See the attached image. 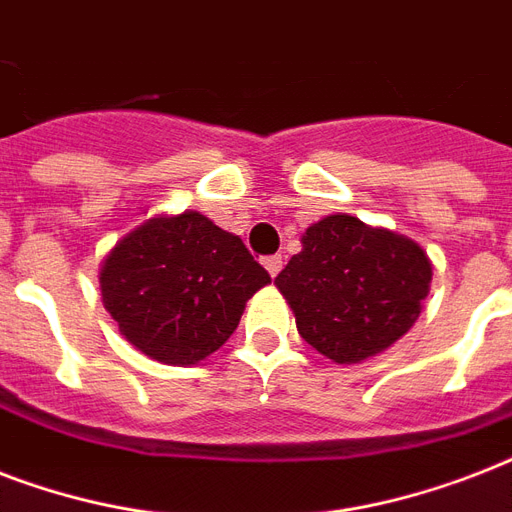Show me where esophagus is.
Listing matches in <instances>:
<instances>
[{
	"instance_id": "34e87169",
	"label": "esophagus",
	"mask_w": 512,
	"mask_h": 512,
	"mask_svg": "<svg viewBox=\"0 0 512 512\" xmlns=\"http://www.w3.org/2000/svg\"><path fill=\"white\" fill-rule=\"evenodd\" d=\"M263 265H265V271L271 273V276H279L281 268H284V257L268 255V257H263Z\"/></svg>"
}]
</instances>
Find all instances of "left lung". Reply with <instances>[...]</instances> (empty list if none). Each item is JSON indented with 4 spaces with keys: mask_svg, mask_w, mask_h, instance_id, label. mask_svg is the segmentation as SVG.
<instances>
[{
    "mask_svg": "<svg viewBox=\"0 0 512 512\" xmlns=\"http://www.w3.org/2000/svg\"><path fill=\"white\" fill-rule=\"evenodd\" d=\"M430 276L428 255L412 239L329 215L305 231L303 252L276 287L308 345L337 364H358L412 329Z\"/></svg>",
    "mask_w": 512,
    "mask_h": 512,
    "instance_id": "obj_1",
    "label": "left lung"
}]
</instances>
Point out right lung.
Returning a JSON list of instances; mask_svg holds the SVG:
<instances>
[{
    "instance_id": "right-lung-1",
    "label": "right lung",
    "mask_w": 512,
    "mask_h": 512,
    "mask_svg": "<svg viewBox=\"0 0 512 512\" xmlns=\"http://www.w3.org/2000/svg\"><path fill=\"white\" fill-rule=\"evenodd\" d=\"M268 281L244 241L199 212L148 220L100 268L103 303L122 335L146 356L175 366L215 353Z\"/></svg>"
}]
</instances>
